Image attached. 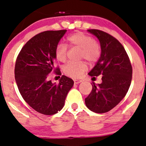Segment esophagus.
I'll return each mask as SVG.
<instances>
[{
    "mask_svg": "<svg viewBox=\"0 0 146 146\" xmlns=\"http://www.w3.org/2000/svg\"><path fill=\"white\" fill-rule=\"evenodd\" d=\"M74 84H78L82 82V80H74Z\"/></svg>",
    "mask_w": 146,
    "mask_h": 146,
    "instance_id": "34e87169",
    "label": "esophagus"
}]
</instances>
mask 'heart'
<instances>
[{"instance_id": "b5f03b06", "label": "heart", "mask_w": 146, "mask_h": 146, "mask_svg": "<svg viewBox=\"0 0 146 146\" xmlns=\"http://www.w3.org/2000/svg\"><path fill=\"white\" fill-rule=\"evenodd\" d=\"M69 45L81 49V58L89 62H94L100 55V47L90 36L78 32L67 38ZM55 56L58 60L65 62L67 57V45L64 43L58 44L55 49ZM87 66L83 62H69L64 66L66 75L72 78H80L86 70Z\"/></svg>"}]
</instances>
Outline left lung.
Returning a JSON list of instances; mask_svg holds the SVG:
<instances>
[{
	"label": "left lung",
	"instance_id": "left-lung-1",
	"mask_svg": "<svg viewBox=\"0 0 146 146\" xmlns=\"http://www.w3.org/2000/svg\"><path fill=\"white\" fill-rule=\"evenodd\" d=\"M87 31L98 39L101 48L100 56L88 75L94 78L102 75V83L92 82V90L85 98V104L94 112L106 113L126 95L131 84L132 67L124 48L117 39L99 30Z\"/></svg>",
	"mask_w": 146,
	"mask_h": 146
}]
</instances>
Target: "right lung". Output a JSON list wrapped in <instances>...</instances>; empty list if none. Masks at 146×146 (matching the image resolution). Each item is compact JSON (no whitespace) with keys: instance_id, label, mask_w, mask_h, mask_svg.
<instances>
[{"instance_id":"obj_1","label":"right lung","mask_w":146,"mask_h":146,"mask_svg":"<svg viewBox=\"0 0 146 146\" xmlns=\"http://www.w3.org/2000/svg\"><path fill=\"white\" fill-rule=\"evenodd\" d=\"M66 30L38 34L21 49L15 64V76L22 97L30 106L44 115H53L64 106L66 98L74 85L72 79L62 76L59 83L49 80L55 68V49Z\"/></svg>"}]
</instances>
